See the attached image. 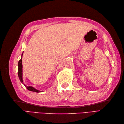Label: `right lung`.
<instances>
[{
  "label": "right lung",
  "mask_w": 124,
  "mask_h": 124,
  "mask_svg": "<svg viewBox=\"0 0 124 124\" xmlns=\"http://www.w3.org/2000/svg\"><path fill=\"white\" fill-rule=\"evenodd\" d=\"M23 54H22V56H23ZM23 64H22V58L19 61V62H18V77H19V78L20 79V82H21V83H23ZM24 85L25 86V87H26L27 89L28 90H29L30 91H32V92H37V93H38V92H40L38 90H37L36 89H35L34 88H33V87L32 86H26V85Z\"/></svg>",
  "instance_id": "add662e5"
}]
</instances>
